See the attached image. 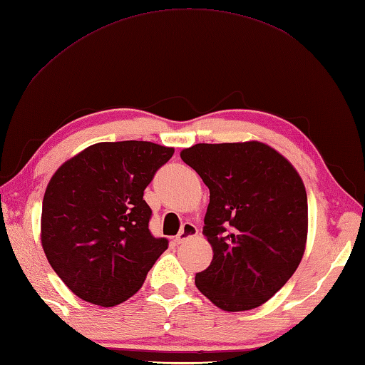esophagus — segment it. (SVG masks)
Wrapping results in <instances>:
<instances>
[{
  "mask_svg": "<svg viewBox=\"0 0 365 365\" xmlns=\"http://www.w3.org/2000/svg\"><path fill=\"white\" fill-rule=\"evenodd\" d=\"M198 235V228L193 225V224H184L182 225V228H181V232L178 233V236L175 237V242L176 244H182L184 241H187L189 237H193V236H197Z\"/></svg>",
  "mask_w": 365,
  "mask_h": 365,
  "instance_id": "34e87169",
  "label": "esophagus"
}]
</instances>
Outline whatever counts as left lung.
I'll return each instance as SVG.
<instances>
[{"label": "left lung", "mask_w": 365, "mask_h": 365, "mask_svg": "<svg viewBox=\"0 0 365 365\" xmlns=\"http://www.w3.org/2000/svg\"><path fill=\"white\" fill-rule=\"evenodd\" d=\"M181 159L210 189L203 233L212 259L195 285L225 312L259 307L293 276L309 232L307 193L285 155L262 141L198 143Z\"/></svg>", "instance_id": "obj_1"}]
</instances>
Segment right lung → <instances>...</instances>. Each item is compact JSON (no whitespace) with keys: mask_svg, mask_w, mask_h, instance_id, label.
<instances>
[{"mask_svg":"<svg viewBox=\"0 0 365 365\" xmlns=\"http://www.w3.org/2000/svg\"><path fill=\"white\" fill-rule=\"evenodd\" d=\"M175 148L102 141L66 160L47 184L41 242L50 266L80 299L101 307L128 301L168 247L150 233L143 190Z\"/></svg>","mask_w":365,"mask_h":365,"instance_id":"right-lung-1","label":"right lung"}]
</instances>
